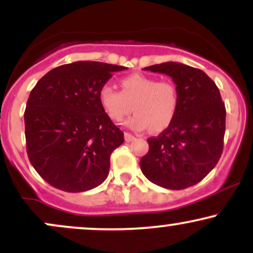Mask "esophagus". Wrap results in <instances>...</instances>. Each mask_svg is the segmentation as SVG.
<instances>
[{
    "label": "esophagus",
    "mask_w": 253,
    "mask_h": 253,
    "mask_svg": "<svg viewBox=\"0 0 253 253\" xmlns=\"http://www.w3.org/2000/svg\"><path fill=\"white\" fill-rule=\"evenodd\" d=\"M134 135H132L130 134V133H125V140L126 141H132V140H134Z\"/></svg>",
    "instance_id": "1"
}]
</instances>
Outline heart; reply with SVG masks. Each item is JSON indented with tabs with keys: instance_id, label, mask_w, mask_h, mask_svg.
I'll return each instance as SVG.
<instances>
[{
	"instance_id": "heart-1",
	"label": "heart",
	"mask_w": 253,
	"mask_h": 253,
	"mask_svg": "<svg viewBox=\"0 0 253 253\" xmlns=\"http://www.w3.org/2000/svg\"><path fill=\"white\" fill-rule=\"evenodd\" d=\"M177 91L173 84L158 82L156 78L133 74L121 80V91L112 85L101 86L98 102L107 117L121 123L132 112L135 114L127 121V127L141 132L152 127L162 132L169 127L176 114Z\"/></svg>"
}]
</instances>
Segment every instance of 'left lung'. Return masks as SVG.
<instances>
[{
	"instance_id": "obj_1",
	"label": "left lung",
	"mask_w": 253,
	"mask_h": 253,
	"mask_svg": "<svg viewBox=\"0 0 253 253\" xmlns=\"http://www.w3.org/2000/svg\"><path fill=\"white\" fill-rule=\"evenodd\" d=\"M172 78L177 109L167 129L149 138L140 169L149 181L181 190L199 183L214 169L223 149L226 109L216 84L202 70L167 62L145 68Z\"/></svg>"
}]
</instances>
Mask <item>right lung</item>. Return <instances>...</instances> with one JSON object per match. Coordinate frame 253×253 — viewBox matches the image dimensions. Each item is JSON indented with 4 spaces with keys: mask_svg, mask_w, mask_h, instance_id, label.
I'll use <instances>...</instances> for the list:
<instances>
[{
    "mask_svg": "<svg viewBox=\"0 0 253 253\" xmlns=\"http://www.w3.org/2000/svg\"><path fill=\"white\" fill-rule=\"evenodd\" d=\"M125 66L75 62L38 81L25 110L27 155L48 184L68 193L97 187L107 178L110 155L124 132L98 102L101 86Z\"/></svg>",
    "mask_w": 253,
    "mask_h": 253,
    "instance_id": "obj_1",
    "label": "right lung"
}]
</instances>
